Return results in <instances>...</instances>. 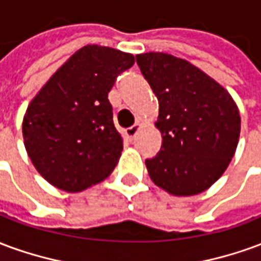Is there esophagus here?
Returning <instances> with one entry per match:
<instances>
[{
    "label": "esophagus",
    "instance_id": "esophagus-1",
    "mask_svg": "<svg viewBox=\"0 0 261 261\" xmlns=\"http://www.w3.org/2000/svg\"><path fill=\"white\" fill-rule=\"evenodd\" d=\"M140 128H141V124H140V123H136L133 127H130V128H127V130H125V136L128 137L130 140H134L137 136V133L140 131Z\"/></svg>",
    "mask_w": 261,
    "mask_h": 261
}]
</instances>
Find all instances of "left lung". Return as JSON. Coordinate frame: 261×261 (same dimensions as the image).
Wrapping results in <instances>:
<instances>
[{
    "label": "left lung",
    "instance_id": "8db88e82",
    "mask_svg": "<svg viewBox=\"0 0 261 261\" xmlns=\"http://www.w3.org/2000/svg\"><path fill=\"white\" fill-rule=\"evenodd\" d=\"M159 102L155 125L162 147L145 159L149 177L175 196H193L218 180L233 158L241 116L218 82L186 60L165 53L136 56Z\"/></svg>",
    "mask_w": 261,
    "mask_h": 261
}]
</instances>
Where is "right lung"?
Wrapping results in <instances>:
<instances>
[{"instance_id":"obj_1","label":"right lung","mask_w":261,"mask_h":261,"mask_svg":"<svg viewBox=\"0 0 261 261\" xmlns=\"http://www.w3.org/2000/svg\"><path fill=\"white\" fill-rule=\"evenodd\" d=\"M134 56L85 46L47 81L26 110L25 148L37 172L69 193L106 179L123 151L108 93Z\"/></svg>"}]
</instances>
